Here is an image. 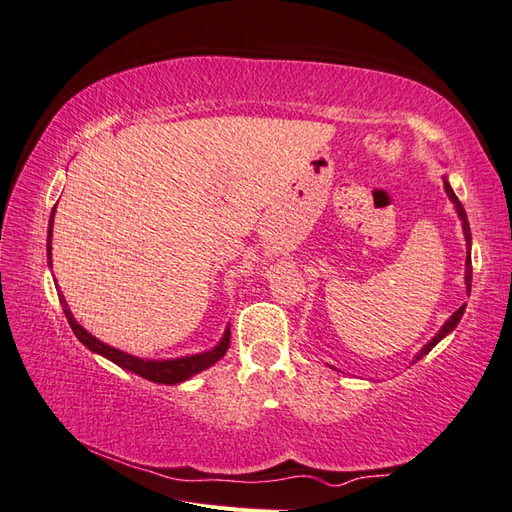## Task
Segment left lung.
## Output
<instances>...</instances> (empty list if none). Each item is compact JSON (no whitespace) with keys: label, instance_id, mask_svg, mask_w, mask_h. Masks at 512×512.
Returning <instances> with one entry per match:
<instances>
[{"label":"left lung","instance_id":"8db88e82","mask_svg":"<svg viewBox=\"0 0 512 512\" xmlns=\"http://www.w3.org/2000/svg\"><path fill=\"white\" fill-rule=\"evenodd\" d=\"M444 191H447V195H449V200L455 204V211H458V215H460V220H462V228H464V239H466V246H469V257H466V275H464V281H466V288H469V292H471V279H473V266H471V228H469V220H466V211H464V206L460 204V200H458V195L453 193V189H451V184L447 182V178H444ZM464 308L466 306H462V308H458L455 310L453 314H451V319L442 325L440 328V332L433 336V339L422 347V350L416 354V358H413V363L416 361H420V358L424 356V354H429L433 347H436L444 336H447L449 332H453V328L455 325L460 323V319H462V314H464Z\"/></svg>","mask_w":512,"mask_h":512}]
</instances>
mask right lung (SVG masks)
Here are the masks:
<instances>
[{
  "label": "right lung",
  "instance_id": "1",
  "mask_svg": "<svg viewBox=\"0 0 512 512\" xmlns=\"http://www.w3.org/2000/svg\"><path fill=\"white\" fill-rule=\"evenodd\" d=\"M54 209H57V206H54ZM54 209H52V217H50V224H48V264H52V222H54ZM59 301H61V306H63L65 319H68L72 332L76 334V339H79L85 347H88V350H92L94 354L105 356L107 361H112L118 367L127 369V372H134L138 376L151 380V383L176 385V383H182V380H189L191 376L200 374L202 369L211 367L213 363L220 361V358L228 350V343H231V330L226 328L222 341L217 343L213 350H209V352L191 354V356H182V358H167V361H154V358H138V356L127 354L123 350H116V347L99 341V339H96V336H92L88 330H85L83 325L76 323L74 314L70 312L68 303H65V297L61 295V292H59Z\"/></svg>",
  "mask_w": 512,
  "mask_h": 512
}]
</instances>
